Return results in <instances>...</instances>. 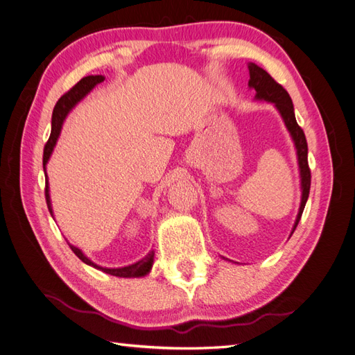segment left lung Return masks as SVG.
<instances>
[{"label":"left lung","instance_id":"8db88e82","mask_svg":"<svg viewBox=\"0 0 355 355\" xmlns=\"http://www.w3.org/2000/svg\"><path fill=\"white\" fill-rule=\"evenodd\" d=\"M250 87H252L255 92H257L259 100H266L274 103L277 109L282 113V116L284 119V123L287 130L291 131L292 139L296 146V154H298V162H300V169H301V186H302V198H301V207L300 213L296 216L295 227L292 230V233L295 232L296 225L302 216L304 207H306L307 198L310 193V183H311V174H310V168H309V160H307V140L306 135H304L302 128L298 125V122L295 119V112H293V104H292V98L287 94V90L277 83V81L272 78L269 73L261 69L260 66L250 63Z\"/></svg>","mask_w":355,"mask_h":355}]
</instances>
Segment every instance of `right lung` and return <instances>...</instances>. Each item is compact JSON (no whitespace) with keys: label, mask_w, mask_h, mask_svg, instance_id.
Here are the masks:
<instances>
[{"label":"right lung","mask_w":355,"mask_h":355,"mask_svg":"<svg viewBox=\"0 0 355 355\" xmlns=\"http://www.w3.org/2000/svg\"><path fill=\"white\" fill-rule=\"evenodd\" d=\"M104 76H89V77H85L81 78L78 83L76 86H72L68 92H66L64 95L60 96V100L57 101V104L54 105V110H53V119H51V136H49L48 142L45 144V148H44V169H45V164L49 159V155H51L53 150H54V145L57 142V137H59L60 135V128H62V123L66 118V114L69 113V110L72 109L73 105H76L80 100H83V98L92 90L98 83H101V81H104ZM45 178H46V172H45ZM48 180V178H46ZM45 200H46V205H48V210L49 213H51L53 216V209H51V201H49V191H48V181L45 183ZM71 246V250L73 251V254L77 255V257L85 261L86 265L89 266H94L96 269H100L103 272H105V274H110V275H114V277H122V278H131V277H144L146 275L148 272L151 270V266H153V261H154V251H151L148 255H145V257L142 260H139L137 263H135V265H130V266H125V268H116V269H109V268H101L95 265L94 261H90L86 255L81 252L78 248H76V246Z\"/></svg>","instance_id":"obj_1"}]
</instances>
